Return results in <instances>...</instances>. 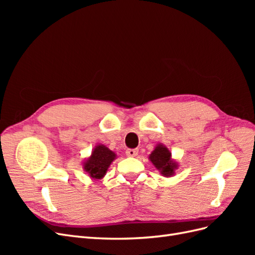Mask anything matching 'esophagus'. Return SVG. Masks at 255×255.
Masks as SVG:
<instances>
[{
  "instance_id": "1",
  "label": "esophagus",
  "mask_w": 255,
  "mask_h": 255,
  "mask_svg": "<svg viewBox=\"0 0 255 255\" xmlns=\"http://www.w3.org/2000/svg\"><path fill=\"white\" fill-rule=\"evenodd\" d=\"M126 153H127V155H128V156H129V157H134V156H136L137 154H138V151H137L136 149H128Z\"/></svg>"
}]
</instances>
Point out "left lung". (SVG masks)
Masks as SVG:
<instances>
[{"mask_svg":"<svg viewBox=\"0 0 255 255\" xmlns=\"http://www.w3.org/2000/svg\"><path fill=\"white\" fill-rule=\"evenodd\" d=\"M149 159L156 170L166 177L173 176L176 169H179V164L172 158L170 150L164 143H157L155 145L149 155Z\"/></svg>","mask_w":255,"mask_h":255,"instance_id":"left-lung-1","label":"left lung"}]
</instances>
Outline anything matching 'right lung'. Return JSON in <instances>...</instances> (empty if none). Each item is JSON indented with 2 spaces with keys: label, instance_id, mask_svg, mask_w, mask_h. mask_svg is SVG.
<instances>
[{
  "label": "right lung",
  "instance_id": "1",
  "mask_svg": "<svg viewBox=\"0 0 255 255\" xmlns=\"http://www.w3.org/2000/svg\"><path fill=\"white\" fill-rule=\"evenodd\" d=\"M116 158L117 154L106 145L99 143L91 151L90 156L83 161V169L91 180L99 181L105 176L111 164Z\"/></svg>",
  "mask_w": 255,
  "mask_h": 255
}]
</instances>
